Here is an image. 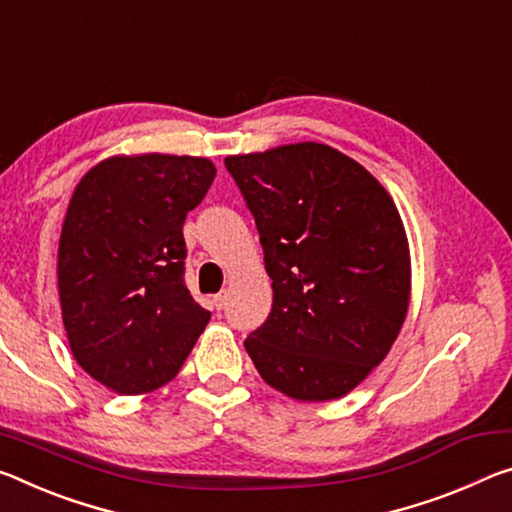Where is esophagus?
<instances>
[{
	"instance_id": "34e87169",
	"label": "esophagus",
	"mask_w": 512,
	"mask_h": 512,
	"mask_svg": "<svg viewBox=\"0 0 512 512\" xmlns=\"http://www.w3.org/2000/svg\"><path fill=\"white\" fill-rule=\"evenodd\" d=\"M225 305H227V294H225V291H221V294L214 296V307H216V310H223Z\"/></svg>"
}]
</instances>
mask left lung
<instances>
[{"mask_svg":"<svg viewBox=\"0 0 512 512\" xmlns=\"http://www.w3.org/2000/svg\"><path fill=\"white\" fill-rule=\"evenodd\" d=\"M255 216L273 307L246 351L296 401L353 392L385 360L410 305L408 234L392 196L326 143L225 157Z\"/></svg>","mask_w":512,"mask_h":512,"instance_id":"8db88e82","label":"left lung"}]
</instances>
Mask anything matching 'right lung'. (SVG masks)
<instances>
[{"label": "right lung", "instance_id": "obj_1", "mask_svg": "<svg viewBox=\"0 0 512 512\" xmlns=\"http://www.w3.org/2000/svg\"><path fill=\"white\" fill-rule=\"evenodd\" d=\"M214 175L207 157L116 154L72 191L56 257L61 316L77 364L111 392L170 383L209 323L184 282L182 225Z\"/></svg>", "mask_w": 512, "mask_h": 512}]
</instances>
